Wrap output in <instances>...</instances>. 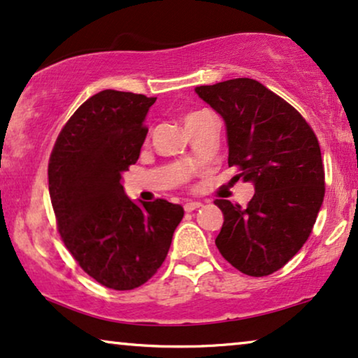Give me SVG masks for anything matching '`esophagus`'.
Returning <instances> with one entry per match:
<instances>
[{"label": "esophagus", "instance_id": "obj_1", "mask_svg": "<svg viewBox=\"0 0 358 358\" xmlns=\"http://www.w3.org/2000/svg\"><path fill=\"white\" fill-rule=\"evenodd\" d=\"M201 206H203V204L199 201H188V203H185V211L192 213V211H194V209H198Z\"/></svg>", "mask_w": 358, "mask_h": 358}]
</instances>
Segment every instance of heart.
Returning <instances> with one entry per match:
<instances>
[{
    "label": "heart",
    "mask_w": 358,
    "mask_h": 358,
    "mask_svg": "<svg viewBox=\"0 0 358 358\" xmlns=\"http://www.w3.org/2000/svg\"><path fill=\"white\" fill-rule=\"evenodd\" d=\"M199 114H203V111H198V113H189V114H187V116H185V124L187 122H189V121H193V119H196Z\"/></svg>",
    "instance_id": "b5f03b06"
}]
</instances>
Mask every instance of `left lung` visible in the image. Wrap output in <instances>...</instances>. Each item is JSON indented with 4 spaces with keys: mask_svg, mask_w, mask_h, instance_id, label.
Instances as JSON below:
<instances>
[{
    "mask_svg": "<svg viewBox=\"0 0 358 358\" xmlns=\"http://www.w3.org/2000/svg\"><path fill=\"white\" fill-rule=\"evenodd\" d=\"M226 126L229 166L254 185L245 208L227 199L216 237L221 255L242 273L265 276L292 260L311 234L324 199L319 142L301 114L252 78L196 87Z\"/></svg>",
    "mask_w": 358,
    "mask_h": 358,
    "instance_id": "1",
    "label": "left lung"
}]
</instances>
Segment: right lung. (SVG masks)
<instances>
[{"mask_svg":"<svg viewBox=\"0 0 358 358\" xmlns=\"http://www.w3.org/2000/svg\"><path fill=\"white\" fill-rule=\"evenodd\" d=\"M155 99L96 93L65 124L49 162L50 201L66 249L92 278L117 292L155 275L185 214L165 199L132 201L122 187V173L141 155Z\"/></svg>","mask_w":358,"mask_h":358,"instance_id":"add662e5","label":"right lung"}]
</instances>
